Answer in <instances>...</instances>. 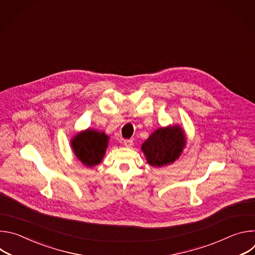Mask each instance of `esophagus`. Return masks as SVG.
I'll use <instances>...</instances> for the list:
<instances>
[{
    "label": "esophagus",
    "instance_id": "esophagus-1",
    "mask_svg": "<svg viewBox=\"0 0 255 255\" xmlns=\"http://www.w3.org/2000/svg\"><path fill=\"white\" fill-rule=\"evenodd\" d=\"M124 145H125L126 147H132L133 140L132 139H125L124 140Z\"/></svg>",
    "mask_w": 255,
    "mask_h": 255
}]
</instances>
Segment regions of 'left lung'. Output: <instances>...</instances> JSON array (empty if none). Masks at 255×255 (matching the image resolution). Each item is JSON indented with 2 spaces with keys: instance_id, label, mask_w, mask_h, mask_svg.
<instances>
[{
  "instance_id": "left-lung-1",
  "label": "left lung",
  "mask_w": 255,
  "mask_h": 255,
  "mask_svg": "<svg viewBox=\"0 0 255 255\" xmlns=\"http://www.w3.org/2000/svg\"><path fill=\"white\" fill-rule=\"evenodd\" d=\"M186 144L185 132L179 126L159 128L142 144L147 162L160 167L178 158Z\"/></svg>"
}]
</instances>
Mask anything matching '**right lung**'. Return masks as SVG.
Masks as SVG:
<instances>
[{"mask_svg":"<svg viewBox=\"0 0 255 255\" xmlns=\"http://www.w3.org/2000/svg\"><path fill=\"white\" fill-rule=\"evenodd\" d=\"M109 137L104 133L88 129L71 141L76 156L87 166L99 164L106 152Z\"/></svg>","mask_w":255,"mask_h":255,"instance_id":"right-lung-1","label":"right lung"}]
</instances>
